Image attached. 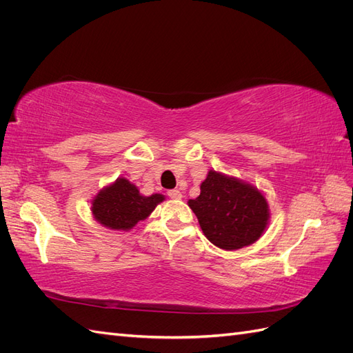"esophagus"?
Here are the masks:
<instances>
[{
    "mask_svg": "<svg viewBox=\"0 0 353 353\" xmlns=\"http://www.w3.org/2000/svg\"><path fill=\"white\" fill-rule=\"evenodd\" d=\"M168 196H169L170 199H174V200L183 199V194H181V191H179V190H176V188H174V190H169V191H168Z\"/></svg>",
    "mask_w": 353,
    "mask_h": 353,
    "instance_id": "34e87169",
    "label": "esophagus"
}]
</instances>
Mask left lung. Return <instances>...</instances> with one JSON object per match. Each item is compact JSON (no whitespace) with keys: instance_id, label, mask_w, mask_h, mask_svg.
Instances as JSON below:
<instances>
[{"instance_id":"1","label":"left lung","mask_w":353,"mask_h":353,"mask_svg":"<svg viewBox=\"0 0 353 353\" xmlns=\"http://www.w3.org/2000/svg\"><path fill=\"white\" fill-rule=\"evenodd\" d=\"M188 206L206 239L225 250L258 241L270 221L268 201L258 188L216 170H209L200 196Z\"/></svg>"}]
</instances>
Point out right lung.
Instances as JSON below:
<instances>
[{
	"label": "right lung",
	"mask_w": 353,
	"mask_h": 353,
	"mask_svg": "<svg viewBox=\"0 0 353 353\" xmlns=\"http://www.w3.org/2000/svg\"><path fill=\"white\" fill-rule=\"evenodd\" d=\"M163 200L162 194L141 196L140 190L126 178H117L94 197L91 212L103 227L128 231L144 221Z\"/></svg>",
	"instance_id": "right-lung-1"
}]
</instances>
